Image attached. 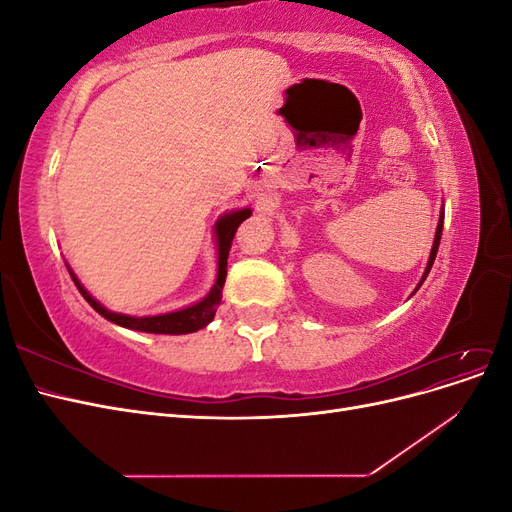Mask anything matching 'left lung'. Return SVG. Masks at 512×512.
<instances>
[{
	"instance_id": "1",
	"label": "left lung",
	"mask_w": 512,
	"mask_h": 512,
	"mask_svg": "<svg viewBox=\"0 0 512 512\" xmlns=\"http://www.w3.org/2000/svg\"><path fill=\"white\" fill-rule=\"evenodd\" d=\"M442 226H444V211H440V218H438V228H436V237H433V245H431V252H429V260H427V267H425V273L421 277V282H418L416 290L421 288V284L425 282V277L429 275L431 267H433V260H436V254H438V245H440V239H442ZM414 290V292H416Z\"/></svg>"
}]
</instances>
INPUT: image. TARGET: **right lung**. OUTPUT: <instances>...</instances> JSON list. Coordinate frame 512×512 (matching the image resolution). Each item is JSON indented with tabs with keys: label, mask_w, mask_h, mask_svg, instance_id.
<instances>
[{
	"label": "right lung",
	"mask_w": 512,
	"mask_h": 512,
	"mask_svg": "<svg viewBox=\"0 0 512 512\" xmlns=\"http://www.w3.org/2000/svg\"><path fill=\"white\" fill-rule=\"evenodd\" d=\"M252 215V209H237V211H228L220 215L218 222L213 226V235H215V247H218V280H215L213 288L209 294H205L203 299L188 305L175 309V312H166V314H156V316H130V314H119L106 309L98 299L91 297L87 288L79 282V277L74 275V271L68 267L72 282L79 288L83 294V299L96 309V312L111 320L113 324H119L123 329H132V331H143V333H156V335H185V333H194L205 329L207 324L213 320L215 309H218L222 301V288L226 282V265H228V252L232 239H235V232L243 220H247Z\"/></svg>",
	"instance_id": "1"
}]
</instances>
